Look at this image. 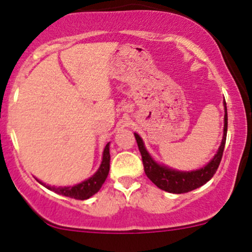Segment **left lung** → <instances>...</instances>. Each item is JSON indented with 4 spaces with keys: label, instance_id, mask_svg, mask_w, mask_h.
<instances>
[{
    "label": "left lung",
    "instance_id": "obj_1",
    "mask_svg": "<svg viewBox=\"0 0 252 252\" xmlns=\"http://www.w3.org/2000/svg\"><path fill=\"white\" fill-rule=\"evenodd\" d=\"M223 105H225V124H223L222 142H221L219 151L211 160V162H208L206 166L200 168V170L191 171V172H179V171L171 170L166 166L157 164L146 151L141 137L137 134H134L137 146H139L141 157H142L145 173L159 189L172 193L189 192L193 189L200 188L201 185L206 184L215 175L220 165L221 158H222L223 148H225L226 143V135H227V107H226V103H223Z\"/></svg>",
    "mask_w": 252,
    "mask_h": 252
}]
</instances>
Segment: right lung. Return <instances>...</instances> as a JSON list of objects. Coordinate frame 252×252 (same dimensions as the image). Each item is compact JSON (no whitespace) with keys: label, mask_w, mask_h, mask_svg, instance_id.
<instances>
[{"label":"right lung","mask_w":252,"mask_h":252,"mask_svg":"<svg viewBox=\"0 0 252 252\" xmlns=\"http://www.w3.org/2000/svg\"><path fill=\"white\" fill-rule=\"evenodd\" d=\"M110 171V143H107L105 146L104 153H103V161H101L100 167L96 171L95 175H93L91 178H88L87 181L82 182V183L74 185V187H67V188H55V187H49L45 185L46 188L52 191L60 193V195L67 196V197L75 198V200H87L91 196L94 195L95 192L99 191V189L101 188V185L104 184L105 179L107 178Z\"/></svg>","instance_id":"right-lung-1"}]
</instances>
